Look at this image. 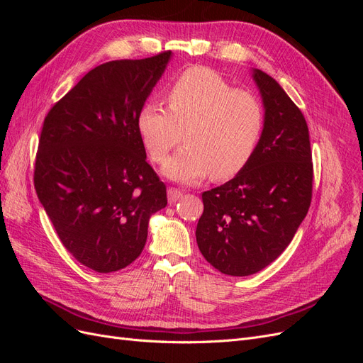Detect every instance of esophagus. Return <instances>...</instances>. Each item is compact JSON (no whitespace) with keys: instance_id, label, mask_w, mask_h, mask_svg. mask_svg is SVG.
Instances as JSON below:
<instances>
[{"instance_id":"34e87169","label":"esophagus","mask_w":363,"mask_h":363,"mask_svg":"<svg viewBox=\"0 0 363 363\" xmlns=\"http://www.w3.org/2000/svg\"><path fill=\"white\" fill-rule=\"evenodd\" d=\"M182 195H183V192H182L180 189H177V188H169V189H168V201H169V203L179 201V200L182 199Z\"/></svg>"}]
</instances>
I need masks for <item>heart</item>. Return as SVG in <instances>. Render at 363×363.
Returning <instances> with one entry per match:
<instances>
[{"mask_svg":"<svg viewBox=\"0 0 363 363\" xmlns=\"http://www.w3.org/2000/svg\"><path fill=\"white\" fill-rule=\"evenodd\" d=\"M138 127L151 159L163 163L164 177L192 183L211 175L227 180L242 169L255 152L263 128V108L248 91L233 89L213 69L184 71L168 92V108L148 103Z\"/></svg>","mask_w":363,"mask_h":363,"instance_id":"b5f03b06","label":"heart"}]
</instances>
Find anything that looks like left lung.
<instances>
[{
	"label": "left lung",
	"mask_w": 363,
	"mask_h": 363,
	"mask_svg": "<svg viewBox=\"0 0 363 363\" xmlns=\"http://www.w3.org/2000/svg\"><path fill=\"white\" fill-rule=\"evenodd\" d=\"M265 116L259 144L232 180L203 192L196 244L204 259L227 276L244 277L284 251L309 211L312 151L309 128L281 86L252 69Z\"/></svg>",
	"instance_id": "left-lung-1"
}]
</instances>
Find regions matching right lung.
Listing matches in <instances>:
<instances>
[{"label":"right lung","mask_w":363,"mask_h":363,"mask_svg":"<svg viewBox=\"0 0 363 363\" xmlns=\"http://www.w3.org/2000/svg\"><path fill=\"white\" fill-rule=\"evenodd\" d=\"M172 57L113 60L87 72L43 121L35 188L63 247L113 272L136 260L167 186L147 163L138 118Z\"/></svg>","instance_id":"right-lung-1"}]
</instances>
